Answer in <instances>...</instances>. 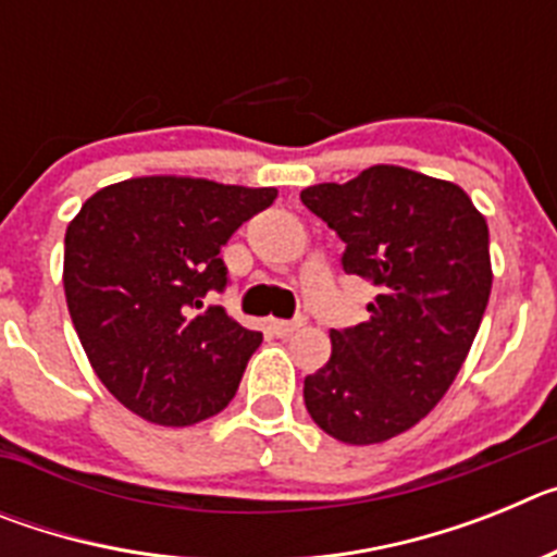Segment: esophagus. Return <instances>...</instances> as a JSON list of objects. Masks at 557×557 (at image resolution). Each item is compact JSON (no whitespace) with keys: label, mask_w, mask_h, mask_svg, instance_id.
I'll list each match as a JSON object with an SVG mask.
<instances>
[{"label":"esophagus","mask_w":557,"mask_h":557,"mask_svg":"<svg viewBox=\"0 0 557 557\" xmlns=\"http://www.w3.org/2000/svg\"><path fill=\"white\" fill-rule=\"evenodd\" d=\"M301 326L304 321H270V329H273L278 337H289V334H295Z\"/></svg>","instance_id":"obj_1"}]
</instances>
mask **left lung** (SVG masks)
Here are the masks:
<instances>
[{"label":"left lung","mask_w":557,"mask_h":557,"mask_svg":"<svg viewBox=\"0 0 557 557\" xmlns=\"http://www.w3.org/2000/svg\"><path fill=\"white\" fill-rule=\"evenodd\" d=\"M301 200L346 243L343 270L376 287L366 323L332 329L304 405L343 444H382L416 426L469 357L494 282L488 223L457 184L393 164Z\"/></svg>","instance_id":"8db88e82"}]
</instances>
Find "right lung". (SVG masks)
<instances>
[{"label": "right lung", "mask_w": 557, "mask_h": 557, "mask_svg": "<svg viewBox=\"0 0 557 557\" xmlns=\"http://www.w3.org/2000/svg\"><path fill=\"white\" fill-rule=\"evenodd\" d=\"M275 195L145 175L95 191L69 223L63 289L83 351L150 424L191 426L234 398L262 334L206 295L228 284L220 248Z\"/></svg>", "instance_id": "right-lung-1"}]
</instances>
